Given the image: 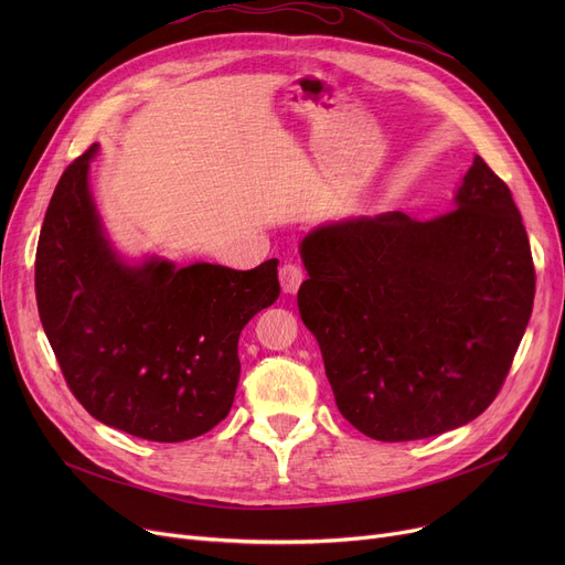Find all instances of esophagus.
Listing matches in <instances>:
<instances>
[{"instance_id":"1","label":"esophagus","mask_w":565,"mask_h":565,"mask_svg":"<svg viewBox=\"0 0 565 565\" xmlns=\"http://www.w3.org/2000/svg\"><path fill=\"white\" fill-rule=\"evenodd\" d=\"M279 281H281V290H284V292H298L300 284L305 281L302 267H300V265H295V263H286V265H281V270H279Z\"/></svg>"}]
</instances>
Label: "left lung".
Masks as SVG:
<instances>
[{
  "mask_svg": "<svg viewBox=\"0 0 565 565\" xmlns=\"http://www.w3.org/2000/svg\"><path fill=\"white\" fill-rule=\"evenodd\" d=\"M298 309L337 407L380 441L441 435L494 401L536 292L509 185L473 156L454 211L350 217L305 235Z\"/></svg>",
  "mask_w": 565,
  "mask_h": 565,
  "instance_id": "1",
  "label": "left lung"
}]
</instances>
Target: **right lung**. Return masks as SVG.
Wrapping results in <instances>:
<instances>
[{"mask_svg": "<svg viewBox=\"0 0 565 565\" xmlns=\"http://www.w3.org/2000/svg\"><path fill=\"white\" fill-rule=\"evenodd\" d=\"M94 143L58 178L36 249V302L71 392L105 426L151 441L215 428L233 405L245 324L279 298L277 258L254 270L126 260L88 185Z\"/></svg>", "mask_w": 565, "mask_h": 565, "instance_id": "obj_1", "label": "right lung"}]
</instances>
